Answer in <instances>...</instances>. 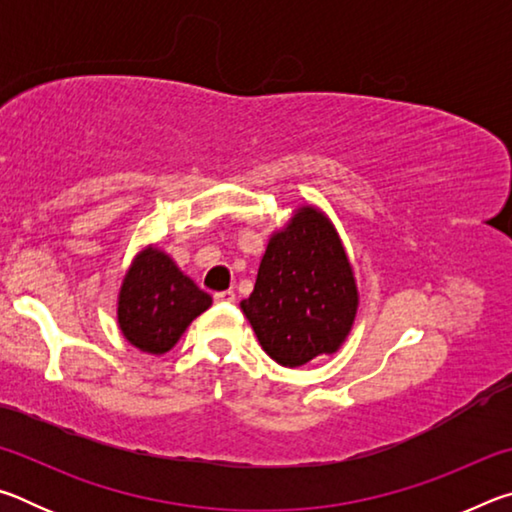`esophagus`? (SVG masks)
<instances>
[{"mask_svg":"<svg viewBox=\"0 0 512 512\" xmlns=\"http://www.w3.org/2000/svg\"><path fill=\"white\" fill-rule=\"evenodd\" d=\"M214 300L221 302V305H230V302H235V291L228 289V291H219L214 293Z\"/></svg>","mask_w":512,"mask_h":512,"instance_id":"obj_1","label":"esophagus"}]
</instances>
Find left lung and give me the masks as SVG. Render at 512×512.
Here are the masks:
<instances>
[{"mask_svg":"<svg viewBox=\"0 0 512 512\" xmlns=\"http://www.w3.org/2000/svg\"><path fill=\"white\" fill-rule=\"evenodd\" d=\"M259 345L284 368L341 350L359 311L354 266L332 219L302 203L268 237L255 289L239 302Z\"/></svg>","mask_w":512,"mask_h":512,"instance_id":"left-lung-1","label":"left lung"}]
</instances>
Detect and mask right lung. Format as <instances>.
Masks as SVG:
<instances>
[{
	"mask_svg": "<svg viewBox=\"0 0 512 512\" xmlns=\"http://www.w3.org/2000/svg\"><path fill=\"white\" fill-rule=\"evenodd\" d=\"M212 296L180 271L158 244L137 250L117 289V323L124 339L146 354L169 352Z\"/></svg>",
	"mask_w": 512,
	"mask_h": 512,
	"instance_id": "obj_1",
	"label": "right lung"
}]
</instances>
